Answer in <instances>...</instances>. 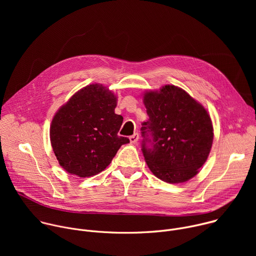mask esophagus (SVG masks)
Segmentation results:
<instances>
[{
    "label": "esophagus",
    "mask_w": 256,
    "mask_h": 256,
    "mask_svg": "<svg viewBox=\"0 0 256 256\" xmlns=\"http://www.w3.org/2000/svg\"><path fill=\"white\" fill-rule=\"evenodd\" d=\"M138 138H140L138 134V132H134L132 136H130V142H132V144H136V142H138Z\"/></svg>",
    "instance_id": "esophagus-1"
}]
</instances>
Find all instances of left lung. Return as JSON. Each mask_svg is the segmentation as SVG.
Returning <instances> with one entry per match:
<instances>
[{
  "label": "left lung",
  "instance_id": "left-lung-1",
  "mask_svg": "<svg viewBox=\"0 0 256 256\" xmlns=\"http://www.w3.org/2000/svg\"><path fill=\"white\" fill-rule=\"evenodd\" d=\"M149 120L142 124V152L148 167L168 184L196 176L214 140L210 118L188 93L173 85L144 95Z\"/></svg>",
  "mask_w": 256,
  "mask_h": 256
}]
</instances>
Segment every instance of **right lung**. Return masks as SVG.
Returning a JSON list of instances; mask_svg holds the SVG:
<instances>
[{
	"label": "right lung",
	"instance_id": "1",
	"mask_svg": "<svg viewBox=\"0 0 256 256\" xmlns=\"http://www.w3.org/2000/svg\"><path fill=\"white\" fill-rule=\"evenodd\" d=\"M116 97L106 87L92 84L72 95L56 114L50 142L60 165L68 173L89 177L112 163L122 144L118 134L124 118L114 112Z\"/></svg>",
	"mask_w": 256,
	"mask_h": 256
}]
</instances>
